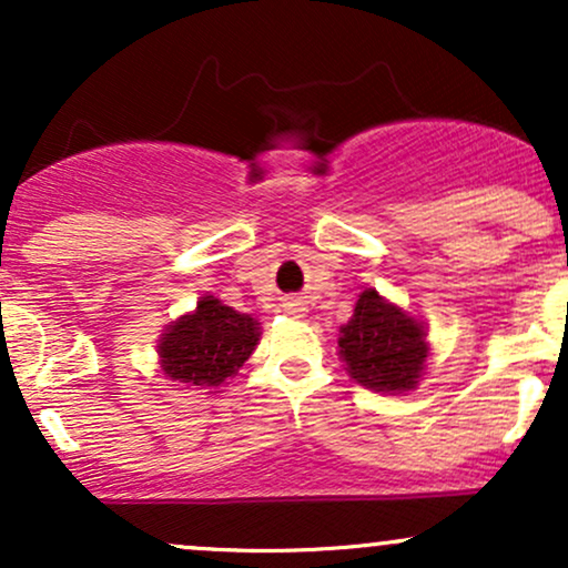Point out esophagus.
I'll return each instance as SVG.
<instances>
[{
    "label": "esophagus",
    "mask_w": 568,
    "mask_h": 568,
    "mask_svg": "<svg viewBox=\"0 0 568 568\" xmlns=\"http://www.w3.org/2000/svg\"><path fill=\"white\" fill-rule=\"evenodd\" d=\"M288 312H291V315L302 317V315H304V312H306V306H304L302 302H288Z\"/></svg>",
    "instance_id": "1"
}]
</instances>
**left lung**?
<instances>
[{
  "mask_svg": "<svg viewBox=\"0 0 568 568\" xmlns=\"http://www.w3.org/2000/svg\"><path fill=\"white\" fill-rule=\"evenodd\" d=\"M338 355L363 387L389 395L408 393L425 374V325L368 288L357 298L349 323L338 331Z\"/></svg>",
  "mask_w": 568,
  "mask_h": 568,
  "instance_id": "1",
  "label": "left lung"
}]
</instances>
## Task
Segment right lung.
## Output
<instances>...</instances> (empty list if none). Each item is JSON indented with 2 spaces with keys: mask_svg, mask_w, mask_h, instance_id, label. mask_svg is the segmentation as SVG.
I'll use <instances>...</instances> for the list:
<instances>
[{
  "mask_svg": "<svg viewBox=\"0 0 568 568\" xmlns=\"http://www.w3.org/2000/svg\"><path fill=\"white\" fill-rule=\"evenodd\" d=\"M258 323L251 315L202 296L197 310L181 315L160 336V366L168 379L194 389L221 387L256 349Z\"/></svg>",
  "mask_w": 568,
  "mask_h": 568,
  "instance_id": "obj_1",
  "label": "right lung"
}]
</instances>
